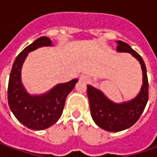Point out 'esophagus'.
Masks as SVG:
<instances>
[{
    "mask_svg": "<svg viewBox=\"0 0 157 157\" xmlns=\"http://www.w3.org/2000/svg\"><path fill=\"white\" fill-rule=\"evenodd\" d=\"M79 80L83 82H87L89 80V77L87 75H85V74H82L79 77Z\"/></svg>",
    "mask_w": 157,
    "mask_h": 157,
    "instance_id": "esophagus-1",
    "label": "esophagus"
}]
</instances>
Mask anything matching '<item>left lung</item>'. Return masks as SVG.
<instances>
[{
    "label": "left lung",
    "mask_w": 157,
    "mask_h": 157,
    "mask_svg": "<svg viewBox=\"0 0 157 157\" xmlns=\"http://www.w3.org/2000/svg\"><path fill=\"white\" fill-rule=\"evenodd\" d=\"M118 52L131 53L140 62L142 70V86L135 99L121 104L107 99L101 91L87 85V96L91 114L100 128L109 132H119L132 127L141 117L148 100L147 70L142 57L128 44L116 41Z\"/></svg>",
    "instance_id": "8db88e82"
}]
</instances>
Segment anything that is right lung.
<instances>
[{
  "mask_svg": "<svg viewBox=\"0 0 157 157\" xmlns=\"http://www.w3.org/2000/svg\"><path fill=\"white\" fill-rule=\"evenodd\" d=\"M52 45V41L46 36H41L34 41L15 58L9 76V108L15 118L30 129H45L57 122L63 113L67 95L78 82V79L74 78L67 83L58 84L42 95H30L26 92L21 84V70L28 53L39 47Z\"/></svg>",
  "mask_w": 157,
  "mask_h": 157,
  "instance_id": "add662e5",
  "label": "right lung"
}]
</instances>
